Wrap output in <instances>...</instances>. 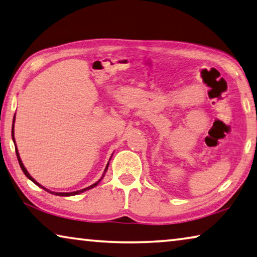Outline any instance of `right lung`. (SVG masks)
Listing matches in <instances>:
<instances>
[{
    "label": "right lung",
    "instance_id": "1",
    "mask_svg": "<svg viewBox=\"0 0 257 257\" xmlns=\"http://www.w3.org/2000/svg\"><path fill=\"white\" fill-rule=\"evenodd\" d=\"M16 116V115H15ZM15 116H14V123H15ZM12 141H14V143L16 144V142H15V135H14V124H12ZM16 154H17V158H18V162H19V166H20V168H22V170H23V173L26 175V177L27 178H30V180L33 182V183H35L36 185L38 186H40V187H42L43 190H46V191H48V192H50V193H52V194H56V195H60V197H70V195H75V194H80V193H82V192H84V191H87V190H90V189H92V187H95V186H97V184H98V183L103 180V177H104V175H105V173H106V170H107V168H108V164L106 165V168H105V170H104V174H103V176H101V178L100 180L98 181V182H96L95 184H92V185H90V186H88V187H85V189H82V190H79V191H75V192H52V191H50V190H48V189H46V187L44 186H42L41 184H39L38 182H36L33 177L31 176L30 174H28V172H27V169L25 168V166L23 165V161H22V159H20V157H19V153H18V149H17V145H16Z\"/></svg>",
    "mask_w": 257,
    "mask_h": 257
}]
</instances>
